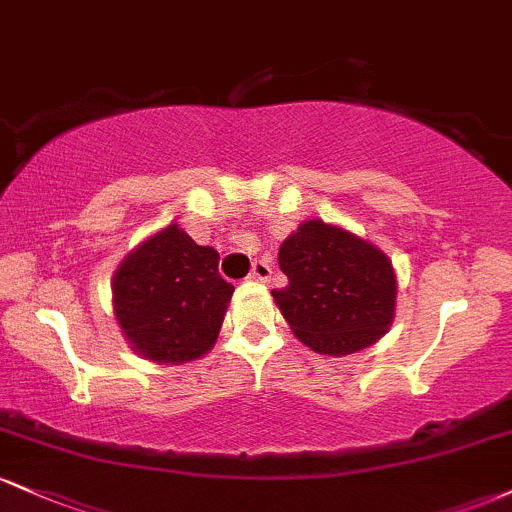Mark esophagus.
<instances>
[{
  "label": "esophagus",
  "mask_w": 512,
  "mask_h": 512,
  "mask_svg": "<svg viewBox=\"0 0 512 512\" xmlns=\"http://www.w3.org/2000/svg\"><path fill=\"white\" fill-rule=\"evenodd\" d=\"M250 276H252V279H257V281H267L269 276H272V267H269V264L262 262V260L252 262Z\"/></svg>",
  "instance_id": "esophagus-1"
}]
</instances>
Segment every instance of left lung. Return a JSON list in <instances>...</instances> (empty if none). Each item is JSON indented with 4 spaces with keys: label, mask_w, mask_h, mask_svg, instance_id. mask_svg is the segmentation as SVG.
Returning <instances> with one entry per match:
<instances>
[{
    "label": "left lung",
    "mask_w": 512,
    "mask_h": 512,
    "mask_svg": "<svg viewBox=\"0 0 512 512\" xmlns=\"http://www.w3.org/2000/svg\"><path fill=\"white\" fill-rule=\"evenodd\" d=\"M289 276L272 296L293 334L317 354L346 356L375 344L395 315L392 262L366 240L322 221H305L284 240Z\"/></svg>",
    "instance_id": "left-lung-1"
}]
</instances>
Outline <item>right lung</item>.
I'll return each instance as SVG.
<instances>
[{
  "label": "right lung",
  "mask_w": 512,
  "mask_h": 512,
  "mask_svg": "<svg viewBox=\"0 0 512 512\" xmlns=\"http://www.w3.org/2000/svg\"><path fill=\"white\" fill-rule=\"evenodd\" d=\"M233 284L219 252L170 223L139 245L113 279L115 317L134 351L156 363H185L214 346Z\"/></svg>",
  "instance_id": "obj_1"
}]
</instances>
